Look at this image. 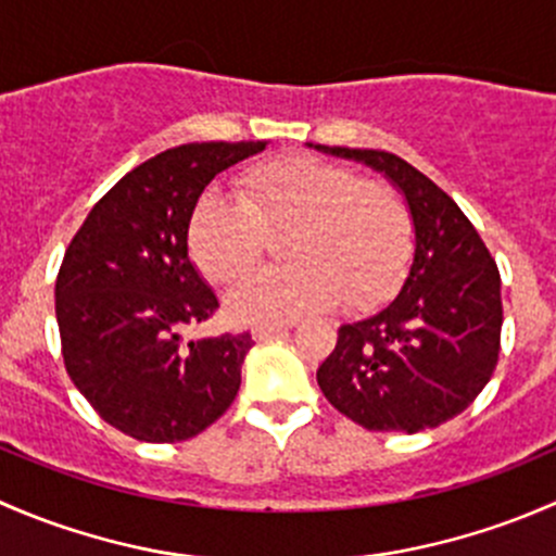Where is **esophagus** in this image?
Masks as SVG:
<instances>
[{
	"instance_id": "esophagus-1",
	"label": "esophagus",
	"mask_w": 556,
	"mask_h": 556,
	"mask_svg": "<svg viewBox=\"0 0 556 556\" xmlns=\"http://www.w3.org/2000/svg\"><path fill=\"white\" fill-rule=\"evenodd\" d=\"M290 325H285V323H274V325H257L255 330H252V339L255 341H266V339H274V336H279V333H285V330H288Z\"/></svg>"
}]
</instances>
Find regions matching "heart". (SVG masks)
I'll return each instance as SVG.
<instances>
[{
  "label": "heart",
  "instance_id": "heart-1",
  "mask_svg": "<svg viewBox=\"0 0 556 556\" xmlns=\"http://www.w3.org/2000/svg\"><path fill=\"white\" fill-rule=\"evenodd\" d=\"M293 228L288 266L250 274L231 295L233 317L290 323L344 304L368 309L390 299L408 271L414 220L392 185L350 166L285 155L247 169L239 195L206 190L188 220V252L212 285H231L261 261L266 231Z\"/></svg>",
  "mask_w": 556,
  "mask_h": 556
}]
</instances>
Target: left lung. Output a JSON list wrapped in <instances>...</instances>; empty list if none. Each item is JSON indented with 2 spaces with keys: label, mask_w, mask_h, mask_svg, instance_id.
Masks as SVG:
<instances>
[{
  "label": "left lung",
  "mask_w": 556,
  "mask_h": 556,
  "mask_svg": "<svg viewBox=\"0 0 556 556\" xmlns=\"http://www.w3.org/2000/svg\"><path fill=\"white\" fill-rule=\"evenodd\" d=\"M382 172L414 220V261L401 293L341 325L317 368L330 406L379 433L439 428L476 401L501 355V271L473 223L422 172L384 150L328 148Z\"/></svg>",
  "instance_id": "1"
}]
</instances>
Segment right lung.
Masks as SVG:
<instances>
[{
  "mask_svg": "<svg viewBox=\"0 0 556 556\" xmlns=\"http://www.w3.org/2000/svg\"><path fill=\"white\" fill-rule=\"evenodd\" d=\"M266 142H190L117 179L88 212L55 279L70 379L104 422L148 444L188 441L226 414L250 333L185 339L217 312L188 255L206 185Z\"/></svg>",
  "mask_w": 556,
  "mask_h": 556,
  "instance_id": "right-lung-1",
  "label": "right lung"
}]
</instances>
